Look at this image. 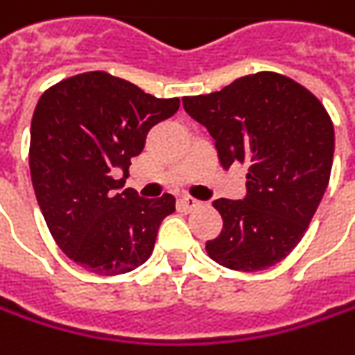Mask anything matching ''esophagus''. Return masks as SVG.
Here are the masks:
<instances>
[{"mask_svg": "<svg viewBox=\"0 0 355 355\" xmlns=\"http://www.w3.org/2000/svg\"><path fill=\"white\" fill-rule=\"evenodd\" d=\"M180 205H182V209L184 211H191V209H198L202 202L200 200H196V198H189V196H184L182 200H180Z\"/></svg>", "mask_w": 355, "mask_h": 355, "instance_id": "1", "label": "esophagus"}]
</instances>
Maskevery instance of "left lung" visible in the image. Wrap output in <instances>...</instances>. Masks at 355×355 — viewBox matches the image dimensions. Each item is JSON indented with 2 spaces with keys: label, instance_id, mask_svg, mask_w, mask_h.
I'll return each instance as SVG.
<instances>
[{
  "label": "left lung",
  "instance_id": "obj_1",
  "mask_svg": "<svg viewBox=\"0 0 355 355\" xmlns=\"http://www.w3.org/2000/svg\"><path fill=\"white\" fill-rule=\"evenodd\" d=\"M182 101L216 139L223 168L248 166L245 198L214 202L223 227L205 243L207 256L238 272L272 268L302 241L328 187L331 117L310 89L275 71Z\"/></svg>",
  "mask_w": 355,
  "mask_h": 355
}]
</instances>
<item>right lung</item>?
Returning a JSON list of instances; mask_svg holds the SVG:
<instances>
[{"mask_svg":"<svg viewBox=\"0 0 355 355\" xmlns=\"http://www.w3.org/2000/svg\"><path fill=\"white\" fill-rule=\"evenodd\" d=\"M180 110L107 71L51 85L31 117L29 169L45 223L65 256L99 275L128 274L153 252L175 198L121 189L151 128Z\"/></svg>","mask_w":355,"mask_h":355,"instance_id":"right-lung-1","label":"right lung"}]
</instances>
